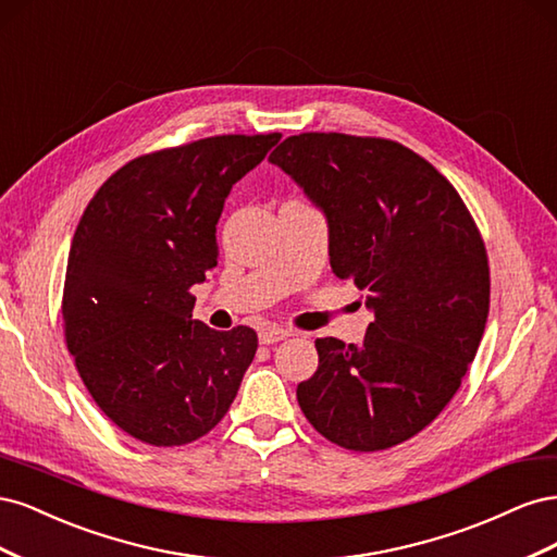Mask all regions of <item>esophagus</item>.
Listing matches in <instances>:
<instances>
[{"mask_svg":"<svg viewBox=\"0 0 557 557\" xmlns=\"http://www.w3.org/2000/svg\"><path fill=\"white\" fill-rule=\"evenodd\" d=\"M293 336V330L288 327H264L260 330V344H276Z\"/></svg>","mask_w":557,"mask_h":557,"instance_id":"esophagus-1","label":"esophagus"}]
</instances>
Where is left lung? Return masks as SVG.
<instances>
[{"label":"left lung","instance_id":"left-lung-1","mask_svg":"<svg viewBox=\"0 0 557 557\" xmlns=\"http://www.w3.org/2000/svg\"><path fill=\"white\" fill-rule=\"evenodd\" d=\"M269 160L323 209L332 272L376 315L362 346L315 339L299 407L336 446L393 448L444 411L476 356L491 309L481 232L450 181L397 141L305 132Z\"/></svg>","mask_w":557,"mask_h":557}]
</instances>
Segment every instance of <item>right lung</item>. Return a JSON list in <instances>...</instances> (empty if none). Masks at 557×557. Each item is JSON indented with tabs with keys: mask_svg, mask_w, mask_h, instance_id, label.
I'll use <instances>...</instances> for the list:
<instances>
[{
	"mask_svg": "<svg viewBox=\"0 0 557 557\" xmlns=\"http://www.w3.org/2000/svg\"><path fill=\"white\" fill-rule=\"evenodd\" d=\"M281 134H221L123 164L81 215L66 260V348L109 420L150 446L211 432L237 397L258 334L193 318V285L218 264L232 185Z\"/></svg>",
	"mask_w": 557,
	"mask_h": 557,
	"instance_id": "obj_1",
	"label": "right lung"
}]
</instances>
